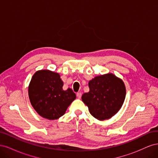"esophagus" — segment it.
Masks as SVG:
<instances>
[{
	"instance_id": "esophagus-1",
	"label": "esophagus",
	"mask_w": 158,
	"mask_h": 158,
	"mask_svg": "<svg viewBox=\"0 0 158 158\" xmlns=\"http://www.w3.org/2000/svg\"><path fill=\"white\" fill-rule=\"evenodd\" d=\"M76 96H77V98L78 99H80L81 97H82V93H81V92H78L77 94H76Z\"/></svg>"
}]
</instances>
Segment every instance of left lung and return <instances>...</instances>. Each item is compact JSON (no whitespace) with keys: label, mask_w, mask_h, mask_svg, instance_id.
<instances>
[{"label":"left lung","mask_w":158,"mask_h":158,"mask_svg":"<svg viewBox=\"0 0 158 158\" xmlns=\"http://www.w3.org/2000/svg\"><path fill=\"white\" fill-rule=\"evenodd\" d=\"M88 85L89 92L84 94L82 99L95 118L101 121L110 118L121 108L126 89L121 79L108 74L96 76Z\"/></svg>","instance_id":"8db88e82"}]
</instances>
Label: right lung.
I'll list each match as a JSON object with an SVG mask.
<instances>
[{
    "label": "right lung",
    "mask_w": 158,
    "mask_h": 158,
    "mask_svg": "<svg viewBox=\"0 0 158 158\" xmlns=\"http://www.w3.org/2000/svg\"><path fill=\"white\" fill-rule=\"evenodd\" d=\"M63 86L58 73L44 70L33 74L28 94L33 107L40 115L54 120L64 114L76 94L70 88L63 90Z\"/></svg>",
    "instance_id": "obj_1"
}]
</instances>
